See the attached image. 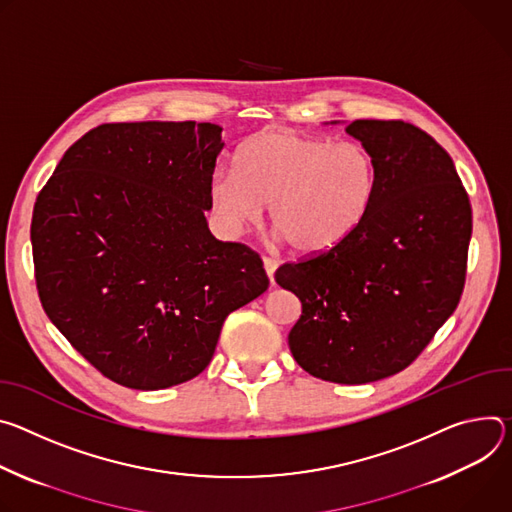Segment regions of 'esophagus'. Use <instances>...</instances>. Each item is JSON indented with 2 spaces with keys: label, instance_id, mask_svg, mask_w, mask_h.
I'll return each mask as SVG.
<instances>
[{
  "label": "esophagus",
  "instance_id": "obj_1",
  "mask_svg": "<svg viewBox=\"0 0 512 512\" xmlns=\"http://www.w3.org/2000/svg\"><path fill=\"white\" fill-rule=\"evenodd\" d=\"M262 264H264V270H266L270 282H274V272L278 268V262L274 258H262Z\"/></svg>",
  "mask_w": 512,
  "mask_h": 512
}]
</instances>
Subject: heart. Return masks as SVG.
<instances>
[{
	"label": "heart",
	"mask_w": 512,
	"mask_h": 512,
	"mask_svg": "<svg viewBox=\"0 0 512 512\" xmlns=\"http://www.w3.org/2000/svg\"><path fill=\"white\" fill-rule=\"evenodd\" d=\"M376 189L378 168L364 146L270 130L240 146L236 170H215L209 201L230 234L256 225L270 203L276 238L315 258L354 236Z\"/></svg>",
	"instance_id": "1"
}]
</instances>
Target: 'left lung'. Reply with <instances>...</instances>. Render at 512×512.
I'll list each match as a JSON object with an SVG mask.
<instances>
[{"mask_svg":"<svg viewBox=\"0 0 512 512\" xmlns=\"http://www.w3.org/2000/svg\"><path fill=\"white\" fill-rule=\"evenodd\" d=\"M346 132L376 162L374 203L342 246L274 278L303 307L289 333L297 364L366 384L405 370L456 311L472 207L451 156L413 124L356 120Z\"/></svg>","mask_w":512,"mask_h":512,"instance_id":"8db88e82","label":"left lung"}]
</instances>
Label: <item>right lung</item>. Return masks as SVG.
<instances>
[{
    "label": "right lung",
    "mask_w": 512,
    "mask_h": 512,
    "mask_svg": "<svg viewBox=\"0 0 512 512\" xmlns=\"http://www.w3.org/2000/svg\"><path fill=\"white\" fill-rule=\"evenodd\" d=\"M221 128L103 124L40 191L32 252L42 307L103 376L160 390L201 374L232 311L268 289L250 248L211 236Z\"/></svg>",
    "instance_id": "1"
}]
</instances>
